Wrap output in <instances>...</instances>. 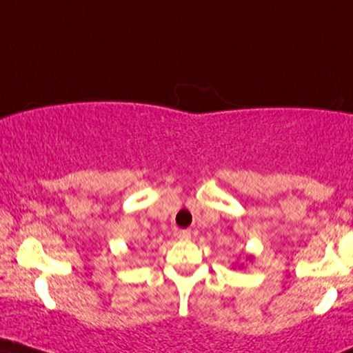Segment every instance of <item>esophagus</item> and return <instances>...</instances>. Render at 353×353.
<instances>
[{
    "label": "esophagus",
    "mask_w": 353,
    "mask_h": 353,
    "mask_svg": "<svg viewBox=\"0 0 353 353\" xmlns=\"http://www.w3.org/2000/svg\"><path fill=\"white\" fill-rule=\"evenodd\" d=\"M177 239L189 241L190 239V231L189 230H179V231H177Z\"/></svg>",
    "instance_id": "esophagus-1"
}]
</instances>
